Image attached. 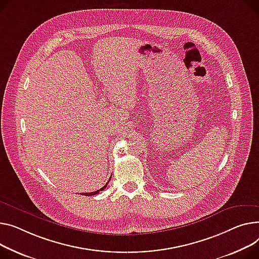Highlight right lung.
<instances>
[{
	"mask_svg": "<svg viewBox=\"0 0 259 259\" xmlns=\"http://www.w3.org/2000/svg\"><path fill=\"white\" fill-rule=\"evenodd\" d=\"M110 180V179H109ZM109 182V181H108ZM108 182L103 186L101 189H98V191H96V192H92V193H83V194H81V195H84V196H95V195H97V194H99V192H101V191H104L105 189V187L107 186V184H108Z\"/></svg>",
	"mask_w": 259,
	"mask_h": 259,
	"instance_id": "right-lung-1",
	"label": "right lung"
}]
</instances>
